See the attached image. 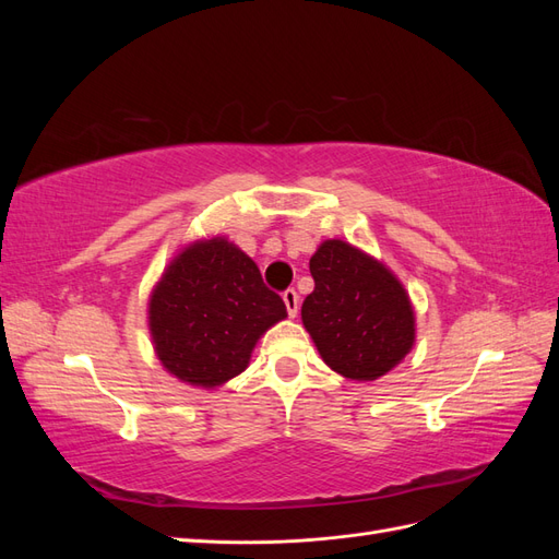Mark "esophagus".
<instances>
[{"label":"esophagus","instance_id":"34e87169","mask_svg":"<svg viewBox=\"0 0 559 559\" xmlns=\"http://www.w3.org/2000/svg\"><path fill=\"white\" fill-rule=\"evenodd\" d=\"M282 298H284V306H286V312H289V317H296L298 314V306H300L296 289H286L282 294Z\"/></svg>","mask_w":559,"mask_h":559}]
</instances>
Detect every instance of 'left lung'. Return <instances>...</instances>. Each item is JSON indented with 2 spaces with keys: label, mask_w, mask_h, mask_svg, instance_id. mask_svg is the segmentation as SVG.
<instances>
[{
  "label": "left lung",
  "mask_w": 559,
  "mask_h": 559,
  "mask_svg": "<svg viewBox=\"0 0 559 559\" xmlns=\"http://www.w3.org/2000/svg\"><path fill=\"white\" fill-rule=\"evenodd\" d=\"M314 292L302 324L335 373L378 380L415 343V314L401 282L343 240H326L310 259Z\"/></svg>",
  "instance_id": "obj_1"
}]
</instances>
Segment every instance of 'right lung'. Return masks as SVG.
<instances>
[{
    "label": "right lung",
    "instance_id": "right-lung-1",
    "mask_svg": "<svg viewBox=\"0 0 559 559\" xmlns=\"http://www.w3.org/2000/svg\"><path fill=\"white\" fill-rule=\"evenodd\" d=\"M284 317L257 263L224 238L183 249L148 300L160 364L193 386L240 376L259 337Z\"/></svg>",
    "mask_w": 559,
    "mask_h": 559
}]
</instances>
